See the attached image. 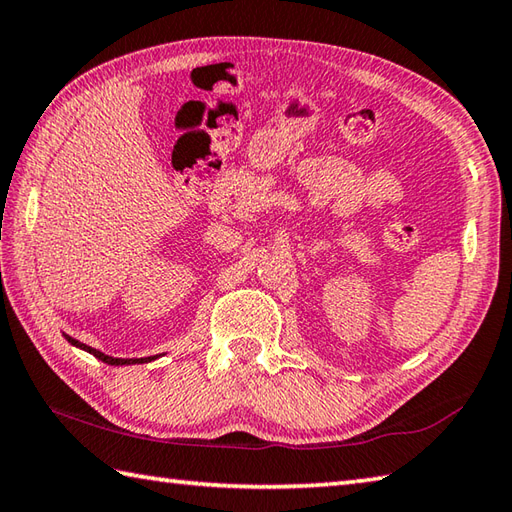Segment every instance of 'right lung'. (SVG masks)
<instances>
[{
	"label": "right lung",
	"mask_w": 512,
	"mask_h": 512,
	"mask_svg": "<svg viewBox=\"0 0 512 512\" xmlns=\"http://www.w3.org/2000/svg\"><path fill=\"white\" fill-rule=\"evenodd\" d=\"M66 339L73 346H77V348H82V350H86V353H90V355H95L97 359H102L104 364H110V366H128V364H144V362H150V359H155V357H142V359H119V357H108V355H104L102 350H97V348H90V346H86V344H82V342H77V339H73V337H68L66 335Z\"/></svg>",
	"instance_id": "right-lung-1"
}]
</instances>
